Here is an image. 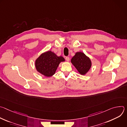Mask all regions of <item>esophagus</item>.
Wrapping results in <instances>:
<instances>
[{"label":"esophagus","instance_id":"34e87169","mask_svg":"<svg viewBox=\"0 0 127 127\" xmlns=\"http://www.w3.org/2000/svg\"><path fill=\"white\" fill-rule=\"evenodd\" d=\"M65 59H66V60L67 61H69V60H70V58L69 57H66V58H65Z\"/></svg>","mask_w":127,"mask_h":127}]
</instances>
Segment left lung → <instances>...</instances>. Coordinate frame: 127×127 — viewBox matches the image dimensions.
I'll use <instances>...</instances> for the list:
<instances>
[{
  "instance_id": "left-lung-1",
  "label": "left lung",
  "mask_w": 127,
  "mask_h": 127,
  "mask_svg": "<svg viewBox=\"0 0 127 127\" xmlns=\"http://www.w3.org/2000/svg\"><path fill=\"white\" fill-rule=\"evenodd\" d=\"M71 62L81 75H85L92 66V62L89 58L81 52H76Z\"/></svg>"
}]
</instances>
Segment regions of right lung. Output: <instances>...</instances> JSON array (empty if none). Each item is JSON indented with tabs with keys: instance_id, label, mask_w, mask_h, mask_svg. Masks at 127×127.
<instances>
[{
	"instance_id": "1",
	"label": "right lung",
	"mask_w": 127,
	"mask_h": 127,
	"mask_svg": "<svg viewBox=\"0 0 127 127\" xmlns=\"http://www.w3.org/2000/svg\"><path fill=\"white\" fill-rule=\"evenodd\" d=\"M65 61L62 56H57L51 51L42 53L35 61L37 70L46 77H51L55 72L61 62Z\"/></svg>"
}]
</instances>
